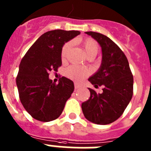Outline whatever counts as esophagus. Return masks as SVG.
<instances>
[{"label":"esophagus","mask_w":151,"mask_h":151,"mask_svg":"<svg viewBox=\"0 0 151 151\" xmlns=\"http://www.w3.org/2000/svg\"><path fill=\"white\" fill-rule=\"evenodd\" d=\"M74 86H75V88H76V89H77V88H79L81 87V85H78V84H77V83H75Z\"/></svg>","instance_id":"esophagus-1"}]
</instances>
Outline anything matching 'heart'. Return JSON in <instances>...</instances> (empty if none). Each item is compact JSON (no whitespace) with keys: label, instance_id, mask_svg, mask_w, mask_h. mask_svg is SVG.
<instances>
[{"label":"heart","instance_id":"heart-1","mask_svg":"<svg viewBox=\"0 0 151 151\" xmlns=\"http://www.w3.org/2000/svg\"><path fill=\"white\" fill-rule=\"evenodd\" d=\"M79 43L83 47L88 58H94L99 51V45L97 41L93 38H85L81 39ZM71 42H66L62 47L60 52L61 60L62 61H66L69 52L71 48ZM91 74V69L88 67H82V66H70L65 70V75L68 78L74 80L76 82H82L84 78L89 76Z\"/></svg>","mask_w":151,"mask_h":151}]
</instances>
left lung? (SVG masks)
<instances>
[{
    "instance_id": "left-lung-1",
    "label": "left lung",
    "mask_w": 151,
    "mask_h": 151,
    "mask_svg": "<svg viewBox=\"0 0 151 151\" xmlns=\"http://www.w3.org/2000/svg\"><path fill=\"white\" fill-rule=\"evenodd\" d=\"M102 48V63L89 82L97 88L103 86L102 94L88 88L91 95L82 104L88 120L98 125H107L118 119L125 111L133 95V76L127 57L119 47L107 36L86 32Z\"/></svg>"
}]
</instances>
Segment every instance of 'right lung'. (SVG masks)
Instances as JSON below:
<instances>
[{
  "mask_svg": "<svg viewBox=\"0 0 151 151\" xmlns=\"http://www.w3.org/2000/svg\"><path fill=\"white\" fill-rule=\"evenodd\" d=\"M79 31L57 29L47 32L37 39L22 57L17 76L19 97L25 110L41 122L54 120L61 115L74 91L73 81L62 77L58 84L48 76L62 65L60 52L68 41Z\"/></svg>",
  "mask_w": 151,
  "mask_h": 151,
  "instance_id": "1",
  "label": "right lung"
}]
</instances>
